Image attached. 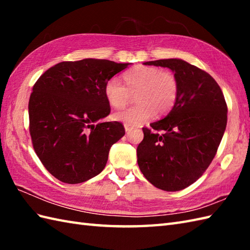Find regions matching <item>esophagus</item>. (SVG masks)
Listing matches in <instances>:
<instances>
[{
  "label": "esophagus",
  "mask_w": 250,
  "mask_h": 250,
  "mask_svg": "<svg viewBox=\"0 0 250 250\" xmlns=\"http://www.w3.org/2000/svg\"><path fill=\"white\" fill-rule=\"evenodd\" d=\"M125 130L126 133H128V132H130L132 130V128H131V126H129L128 125H125Z\"/></svg>",
  "instance_id": "obj_1"
}]
</instances>
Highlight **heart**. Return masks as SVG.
<instances>
[{
	"label": "heart",
	"instance_id": "1",
	"mask_svg": "<svg viewBox=\"0 0 250 250\" xmlns=\"http://www.w3.org/2000/svg\"><path fill=\"white\" fill-rule=\"evenodd\" d=\"M125 86L117 77L105 83L104 95L114 108L128 104L131 94H135L139 104L118 111L114 118L134 126L157 115H164L172 109L178 95V83L171 72L161 71L155 66L141 65L125 74Z\"/></svg>",
	"mask_w": 250,
	"mask_h": 250
}]
</instances>
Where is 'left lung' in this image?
Wrapping results in <instances>:
<instances>
[{
	"instance_id": "1",
	"label": "left lung",
	"mask_w": 250,
	"mask_h": 250,
	"mask_svg": "<svg viewBox=\"0 0 250 250\" xmlns=\"http://www.w3.org/2000/svg\"><path fill=\"white\" fill-rule=\"evenodd\" d=\"M144 64L169 68L178 95L163 119L150 124L151 129L143 128L137 163L155 187L179 191L196 182L213 161L226 131L227 103L215 79L188 62L163 59Z\"/></svg>"
}]
</instances>
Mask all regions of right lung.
Masks as SVG:
<instances>
[{"label": "right lung", "mask_w": 250, "mask_h": 250, "mask_svg": "<svg viewBox=\"0 0 250 250\" xmlns=\"http://www.w3.org/2000/svg\"><path fill=\"white\" fill-rule=\"evenodd\" d=\"M130 63L102 59L60 62L33 86L29 101L30 134L41 162L52 176L79 184L103 171L110 147L125 135L110 113L105 83Z\"/></svg>", "instance_id": "1"}]
</instances>
